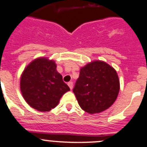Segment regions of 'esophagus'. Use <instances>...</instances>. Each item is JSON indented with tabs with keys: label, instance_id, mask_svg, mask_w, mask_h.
<instances>
[{
	"label": "esophagus",
	"instance_id": "esophagus-1",
	"mask_svg": "<svg viewBox=\"0 0 147 147\" xmlns=\"http://www.w3.org/2000/svg\"><path fill=\"white\" fill-rule=\"evenodd\" d=\"M68 86L70 88V89H72V88H73V83H72V82H69Z\"/></svg>",
	"mask_w": 147,
	"mask_h": 147
}]
</instances>
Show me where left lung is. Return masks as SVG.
Listing matches in <instances>:
<instances>
[{"label": "left lung", "mask_w": 147, "mask_h": 147, "mask_svg": "<svg viewBox=\"0 0 147 147\" xmlns=\"http://www.w3.org/2000/svg\"><path fill=\"white\" fill-rule=\"evenodd\" d=\"M119 92V80L116 70L105 62L96 61L81 68L73 88L80 108L89 113L108 109Z\"/></svg>", "instance_id": "left-lung-1"}]
</instances>
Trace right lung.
Listing matches in <instances>:
<instances>
[{"mask_svg": "<svg viewBox=\"0 0 147 147\" xmlns=\"http://www.w3.org/2000/svg\"><path fill=\"white\" fill-rule=\"evenodd\" d=\"M20 89L28 104L39 111L55 108L62 95L70 90L56 70L55 62L45 58L33 61L25 69Z\"/></svg>", "mask_w": 147, "mask_h": 147, "instance_id": "add662e5", "label": "right lung"}]
</instances>
